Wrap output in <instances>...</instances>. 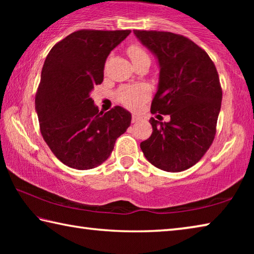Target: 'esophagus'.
Returning a JSON list of instances; mask_svg holds the SVG:
<instances>
[{
    "label": "esophagus",
    "mask_w": 254,
    "mask_h": 254,
    "mask_svg": "<svg viewBox=\"0 0 254 254\" xmlns=\"http://www.w3.org/2000/svg\"><path fill=\"white\" fill-rule=\"evenodd\" d=\"M141 120H142V119H141V118L139 117V115L133 114V115H132V120H131V121H132V123H136V122L141 121Z\"/></svg>",
    "instance_id": "esophagus-1"
}]
</instances>
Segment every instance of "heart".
Returning <instances> with one entry per match:
<instances>
[{
  "instance_id": "b5f03b06",
  "label": "heart",
  "mask_w": 254,
  "mask_h": 254,
  "mask_svg": "<svg viewBox=\"0 0 254 254\" xmlns=\"http://www.w3.org/2000/svg\"><path fill=\"white\" fill-rule=\"evenodd\" d=\"M127 53L133 64H135L144 57H149L147 51L139 45H131L130 47H127ZM148 96L149 89L147 86L142 84L124 85L117 93L118 101L131 110H135L137 107H140L142 105V103L147 100Z\"/></svg>"
}]
</instances>
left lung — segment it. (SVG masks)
I'll return each instance as SVG.
<instances>
[{"label": "left lung", "instance_id": "1", "mask_svg": "<svg viewBox=\"0 0 254 254\" xmlns=\"http://www.w3.org/2000/svg\"><path fill=\"white\" fill-rule=\"evenodd\" d=\"M133 32L156 55L160 66L151 113L170 117L169 122L149 120L152 134L140 148L154 167L179 173L200 160L216 134L222 103L216 67L204 49L182 34Z\"/></svg>", "mask_w": 254, "mask_h": 254}]
</instances>
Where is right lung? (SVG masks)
<instances>
[{
    "instance_id": "right-lung-1",
    "label": "right lung",
    "mask_w": 254,
    "mask_h": 254,
    "mask_svg": "<svg viewBox=\"0 0 254 254\" xmlns=\"http://www.w3.org/2000/svg\"><path fill=\"white\" fill-rule=\"evenodd\" d=\"M130 30H78L57 42L45 60L36 94L41 135L64 165L93 169L110 157L131 124L130 112H100L89 96L104 77L107 56Z\"/></svg>"
}]
</instances>
